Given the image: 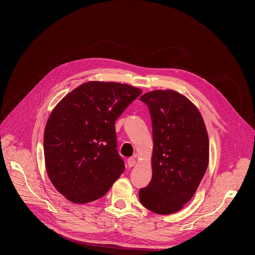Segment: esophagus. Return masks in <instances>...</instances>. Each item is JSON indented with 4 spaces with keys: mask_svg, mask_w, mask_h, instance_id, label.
<instances>
[{
    "mask_svg": "<svg viewBox=\"0 0 255 255\" xmlns=\"http://www.w3.org/2000/svg\"><path fill=\"white\" fill-rule=\"evenodd\" d=\"M136 164V160L134 158H129L128 159V166L129 167H133Z\"/></svg>",
    "mask_w": 255,
    "mask_h": 255,
    "instance_id": "34e87169",
    "label": "esophagus"
}]
</instances>
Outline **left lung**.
I'll list each match as a JSON object with an SVG mask.
<instances>
[{
  "instance_id": "1",
  "label": "left lung",
  "mask_w": 255,
  "mask_h": 255,
  "mask_svg": "<svg viewBox=\"0 0 255 255\" xmlns=\"http://www.w3.org/2000/svg\"><path fill=\"white\" fill-rule=\"evenodd\" d=\"M149 106L153 127L152 180L139 190L148 210L168 215L194 195L209 164V136L197 107L173 90H155L139 98Z\"/></svg>"
}]
</instances>
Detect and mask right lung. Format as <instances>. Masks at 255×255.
<instances>
[{
    "label": "right lung",
    "instance_id": "obj_1",
    "mask_svg": "<svg viewBox=\"0 0 255 255\" xmlns=\"http://www.w3.org/2000/svg\"><path fill=\"white\" fill-rule=\"evenodd\" d=\"M141 90L115 82H88L55 106L44 129L47 176L71 203L102 197L125 169L117 151L116 120Z\"/></svg>",
    "mask_w": 255,
    "mask_h": 255
}]
</instances>
